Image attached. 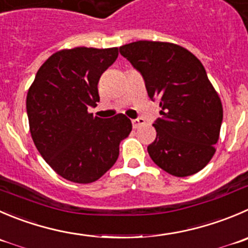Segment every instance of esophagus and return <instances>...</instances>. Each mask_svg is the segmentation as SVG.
<instances>
[{"instance_id":"esophagus-1","label":"esophagus","mask_w":248,"mask_h":248,"mask_svg":"<svg viewBox=\"0 0 248 248\" xmlns=\"http://www.w3.org/2000/svg\"><path fill=\"white\" fill-rule=\"evenodd\" d=\"M143 119L142 118H138V119H133L131 120V124H133V128L134 129H136V128H139V126L140 125H142L143 124Z\"/></svg>"}]
</instances>
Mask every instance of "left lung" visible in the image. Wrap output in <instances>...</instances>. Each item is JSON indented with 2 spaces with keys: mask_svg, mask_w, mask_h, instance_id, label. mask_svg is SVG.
I'll return each instance as SVG.
<instances>
[{
  "mask_svg": "<svg viewBox=\"0 0 248 248\" xmlns=\"http://www.w3.org/2000/svg\"><path fill=\"white\" fill-rule=\"evenodd\" d=\"M119 52L142 75L148 97L159 102L157 136L147 147L152 161L179 178L203 169L216 152L223 106L199 58L179 45L146 40Z\"/></svg>",
  "mask_w": 248,
  "mask_h": 248,
  "instance_id": "obj_1",
  "label": "left lung"
}]
</instances>
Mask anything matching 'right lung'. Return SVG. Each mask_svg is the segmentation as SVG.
I'll return each mask as SVG.
<instances>
[{
    "mask_svg": "<svg viewBox=\"0 0 248 248\" xmlns=\"http://www.w3.org/2000/svg\"><path fill=\"white\" fill-rule=\"evenodd\" d=\"M117 57V47L58 51L28 91L32 141L46 163L73 183H93L109 170L133 129L124 114L102 119L87 112L100 101L98 80Z\"/></svg>",
    "mask_w": 248,
    "mask_h": 248,
    "instance_id": "1",
    "label": "right lung"
}]
</instances>
